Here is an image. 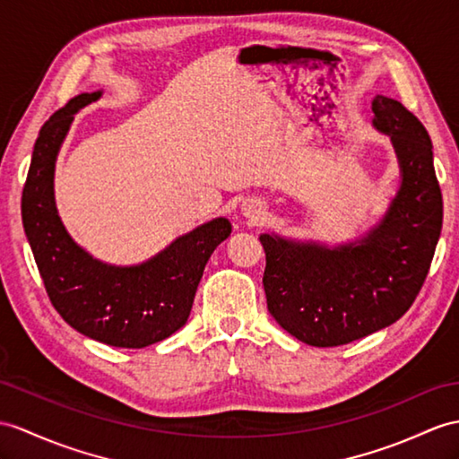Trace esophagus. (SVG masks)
I'll use <instances>...</instances> for the list:
<instances>
[{"label": "esophagus", "mask_w": 459, "mask_h": 459, "mask_svg": "<svg viewBox=\"0 0 459 459\" xmlns=\"http://www.w3.org/2000/svg\"><path fill=\"white\" fill-rule=\"evenodd\" d=\"M259 214H261V206L259 204H247V206H245V216L256 218Z\"/></svg>", "instance_id": "esophagus-1"}]
</instances>
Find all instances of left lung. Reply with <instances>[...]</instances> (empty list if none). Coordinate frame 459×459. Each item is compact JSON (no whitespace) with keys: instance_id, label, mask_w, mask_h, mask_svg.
Masks as SVG:
<instances>
[{"instance_id":"obj_1","label":"left lung","mask_w":459,"mask_h":459,"mask_svg":"<svg viewBox=\"0 0 459 459\" xmlns=\"http://www.w3.org/2000/svg\"><path fill=\"white\" fill-rule=\"evenodd\" d=\"M372 110L401 167V188L384 220L362 241L337 249L261 236L268 311L311 346L349 344L403 317L440 238L442 193L427 128L395 99L377 95Z\"/></svg>"}]
</instances>
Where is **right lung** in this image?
Returning <instances> with one entry per match:
<instances>
[{"instance_id": "add662e5", "label": "right lung", "mask_w": 459, "mask_h": 459, "mask_svg": "<svg viewBox=\"0 0 459 459\" xmlns=\"http://www.w3.org/2000/svg\"><path fill=\"white\" fill-rule=\"evenodd\" d=\"M100 97L82 93L44 122L21 198L23 228L56 311L89 339L120 349H143L181 329L204 266L228 239L231 223L212 220L138 266L105 264L85 253L58 218L54 163L74 115Z\"/></svg>"}]
</instances>
